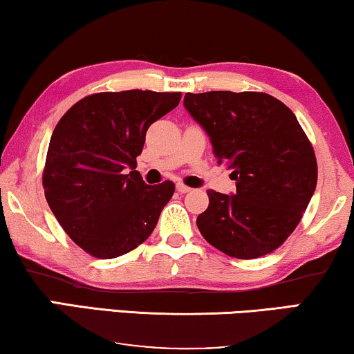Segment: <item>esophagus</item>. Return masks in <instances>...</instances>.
Masks as SVG:
<instances>
[{"label":"esophagus","instance_id":"obj_1","mask_svg":"<svg viewBox=\"0 0 354 354\" xmlns=\"http://www.w3.org/2000/svg\"><path fill=\"white\" fill-rule=\"evenodd\" d=\"M177 192L178 193H188V192H192V188L183 185V183H177Z\"/></svg>","mask_w":354,"mask_h":354}]
</instances>
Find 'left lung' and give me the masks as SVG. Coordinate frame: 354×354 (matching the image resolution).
<instances>
[{"instance_id": "obj_1", "label": "left lung", "mask_w": 354, "mask_h": 354, "mask_svg": "<svg viewBox=\"0 0 354 354\" xmlns=\"http://www.w3.org/2000/svg\"><path fill=\"white\" fill-rule=\"evenodd\" d=\"M183 106L236 182L235 195L207 190L209 206L196 219L201 235L232 258L272 253L299 224L317 183L314 149L297 115L258 91L187 93Z\"/></svg>"}]
</instances>
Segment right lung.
I'll list each match as a JSON object with an SVG mask.
<instances>
[{
	"instance_id": "right-lung-1",
	"label": "right lung",
	"mask_w": 354,
	"mask_h": 354,
	"mask_svg": "<svg viewBox=\"0 0 354 354\" xmlns=\"http://www.w3.org/2000/svg\"><path fill=\"white\" fill-rule=\"evenodd\" d=\"M180 96L104 91L77 101L57 122L43 171L45 196L66 234L95 258L137 248L172 198L171 180L149 187L135 167L148 127Z\"/></svg>"
}]
</instances>
